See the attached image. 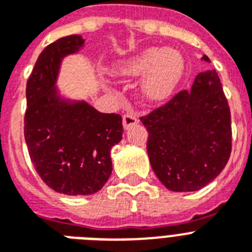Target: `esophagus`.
I'll list each match as a JSON object with an SVG mask.
<instances>
[{
    "mask_svg": "<svg viewBox=\"0 0 252 252\" xmlns=\"http://www.w3.org/2000/svg\"><path fill=\"white\" fill-rule=\"evenodd\" d=\"M122 121H124L125 130H128L130 127L137 125L139 120H137L136 116L132 115V113H126V115H124V120H122Z\"/></svg>",
    "mask_w": 252,
    "mask_h": 252,
    "instance_id": "obj_1",
    "label": "esophagus"
}]
</instances>
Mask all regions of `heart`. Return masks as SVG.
Segmentation results:
<instances>
[{
    "label": "heart",
    "instance_id": "obj_1",
    "mask_svg": "<svg viewBox=\"0 0 252 252\" xmlns=\"http://www.w3.org/2000/svg\"><path fill=\"white\" fill-rule=\"evenodd\" d=\"M117 77L137 78L145 75L142 93L150 102L168 99L184 73V58L175 49L150 48L127 59L120 60L113 68Z\"/></svg>",
    "mask_w": 252,
    "mask_h": 252
}]
</instances>
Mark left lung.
<instances>
[{
	"instance_id": "left-lung-1",
	"label": "left lung",
	"mask_w": 252,
	"mask_h": 252,
	"mask_svg": "<svg viewBox=\"0 0 252 252\" xmlns=\"http://www.w3.org/2000/svg\"><path fill=\"white\" fill-rule=\"evenodd\" d=\"M202 60H211L203 55ZM151 168L169 190L195 192L217 177L231 155V112L215 69L189 91L141 117Z\"/></svg>"
}]
</instances>
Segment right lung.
I'll use <instances>...</instances> for the list:
<instances>
[{"label": "right lung", "mask_w": 252, "mask_h": 252, "mask_svg": "<svg viewBox=\"0 0 252 252\" xmlns=\"http://www.w3.org/2000/svg\"><path fill=\"white\" fill-rule=\"evenodd\" d=\"M84 45L81 35L58 39L37 58L26 84L24 135L37 174L68 195L97 193L112 173L111 149L122 140V117L60 95L62 60Z\"/></svg>", "instance_id": "obj_1"}]
</instances>
